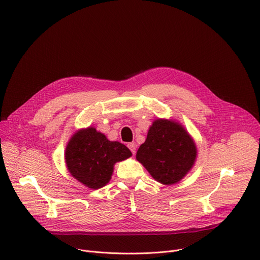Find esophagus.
Masks as SVG:
<instances>
[{
  "label": "esophagus",
  "mask_w": 260,
  "mask_h": 260,
  "mask_svg": "<svg viewBox=\"0 0 260 260\" xmlns=\"http://www.w3.org/2000/svg\"><path fill=\"white\" fill-rule=\"evenodd\" d=\"M127 147L131 149V151L133 152V154H135V153H136V148H137V146H136V144H135L134 142L129 143V144L127 145Z\"/></svg>",
  "instance_id": "1"
}]
</instances>
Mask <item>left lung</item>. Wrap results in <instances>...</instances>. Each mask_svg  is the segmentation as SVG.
<instances>
[{
	"label": "left lung",
	"instance_id": "obj_1",
	"mask_svg": "<svg viewBox=\"0 0 260 260\" xmlns=\"http://www.w3.org/2000/svg\"><path fill=\"white\" fill-rule=\"evenodd\" d=\"M193 139L174 120H154L136 158L163 185L180 182L192 168L197 158Z\"/></svg>",
	"mask_w": 260,
	"mask_h": 260
}]
</instances>
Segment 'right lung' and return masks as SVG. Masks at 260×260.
<instances>
[{"instance_id": "add662e5", "label": "right lung", "mask_w": 260, "mask_h": 260, "mask_svg": "<svg viewBox=\"0 0 260 260\" xmlns=\"http://www.w3.org/2000/svg\"><path fill=\"white\" fill-rule=\"evenodd\" d=\"M132 155L118 141H110L94 127L75 133L69 141L64 159L68 170L78 182L91 189L106 186L113 175L114 165Z\"/></svg>"}]
</instances>
